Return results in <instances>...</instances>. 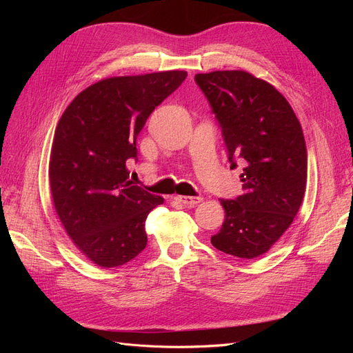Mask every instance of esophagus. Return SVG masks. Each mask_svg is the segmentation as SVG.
Masks as SVG:
<instances>
[{
    "mask_svg": "<svg viewBox=\"0 0 353 353\" xmlns=\"http://www.w3.org/2000/svg\"><path fill=\"white\" fill-rule=\"evenodd\" d=\"M175 199V201H178V203H181V205H184V206H197L200 201H203V199L201 197H193V196H176V197H174Z\"/></svg>",
    "mask_w": 353,
    "mask_h": 353,
    "instance_id": "esophagus-1",
    "label": "esophagus"
}]
</instances>
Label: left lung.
<instances>
[{
  "label": "left lung",
  "mask_w": 353,
  "mask_h": 353,
  "mask_svg": "<svg viewBox=\"0 0 353 353\" xmlns=\"http://www.w3.org/2000/svg\"><path fill=\"white\" fill-rule=\"evenodd\" d=\"M222 128L231 169L244 165L243 194L221 199L225 219L210 241L223 253L253 259L292 225L306 190L307 154L301 122L274 85L245 70L194 77Z\"/></svg>",
  "instance_id": "8db88e82"
}]
</instances>
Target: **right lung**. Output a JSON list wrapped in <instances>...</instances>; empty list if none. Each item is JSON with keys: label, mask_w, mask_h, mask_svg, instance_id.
Wrapping results in <instances>:
<instances>
[{"label": "right lung", "mask_w": 353, "mask_h": 353, "mask_svg": "<svg viewBox=\"0 0 353 353\" xmlns=\"http://www.w3.org/2000/svg\"><path fill=\"white\" fill-rule=\"evenodd\" d=\"M187 78L185 70L105 78L72 100L50 154L52 205L77 249L101 268L134 259L147 244L145 219L163 197L128 179L147 117Z\"/></svg>", "instance_id": "right-lung-1"}]
</instances>
